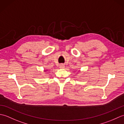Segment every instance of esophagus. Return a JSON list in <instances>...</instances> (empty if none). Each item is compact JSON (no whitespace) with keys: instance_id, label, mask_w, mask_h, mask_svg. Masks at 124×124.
<instances>
[{"instance_id":"obj_1","label":"esophagus","mask_w":124,"mask_h":124,"mask_svg":"<svg viewBox=\"0 0 124 124\" xmlns=\"http://www.w3.org/2000/svg\"><path fill=\"white\" fill-rule=\"evenodd\" d=\"M64 67H65V65L63 64H61L60 65V69H64Z\"/></svg>"}]
</instances>
